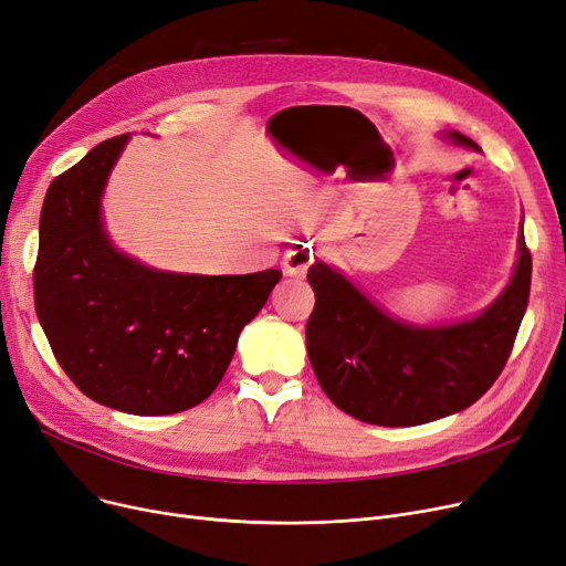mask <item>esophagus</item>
Masks as SVG:
<instances>
[{"label": "esophagus", "instance_id": "1", "mask_svg": "<svg viewBox=\"0 0 566 566\" xmlns=\"http://www.w3.org/2000/svg\"><path fill=\"white\" fill-rule=\"evenodd\" d=\"M310 265H312V248L301 242L293 250H289L282 261V270L289 277H305Z\"/></svg>", "mask_w": 566, "mask_h": 566}]
</instances>
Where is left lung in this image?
Returning <instances> with one entry per match:
<instances>
[{
    "label": "left lung",
    "mask_w": 566,
    "mask_h": 566,
    "mask_svg": "<svg viewBox=\"0 0 566 566\" xmlns=\"http://www.w3.org/2000/svg\"><path fill=\"white\" fill-rule=\"evenodd\" d=\"M453 145H479L444 132ZM532 256L521 224L518 261L500 296L455 324L421 326L388 314L335 265L314 261L305 328L312 370L335 407L388 428L421 426L474 405L495 384L530 301Z\"/></svg>",
    "instance_id": "left-lung-1"
}]
</instances>
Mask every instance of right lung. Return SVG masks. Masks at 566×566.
<instances>
[{"label":"right lung","mask_w":566,"mask_h":566,"mask_svg":"<svg viewBox=\"0 0 566 566\" xmlns=\"http://www.w3.org/2000/svg\"><path fill=\"white\" fill-rule=\"evenodd\" d=\"M129 134L108 138L48 187L34 305L66 377L87 398L136 416L178 413L222 381L240 331L282 280L189 275L119 252L102 199Z\"/></svg>","instance_id":"1"}]
</instances>
